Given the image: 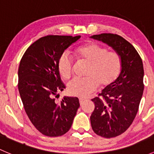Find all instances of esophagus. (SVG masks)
Returning <instances> with one entry per match:
<instances>
[{
    "label": "esophagus",
    "instance_id": "34e87169",
    "mask_svg": "<svg viewBox=\"0 0 154 154\" xmlns=\"http://www.w3.org/2000/svg\"><path fill=\"white\" fill-rule=\"evenodd\" d=\"M84 100H85V99H84V98H82V97H80V98H79V101H80V105H81L82 103H83V102L84 101Z\"/></svg>",
    "mask_w": 154,
    "mask_h": 154
}]
</instances>
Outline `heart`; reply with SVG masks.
Here are the masks:
<instances>
[{
  "instance_id": "b5f03b06",
  "label": "heart",
  "mask_w": 154,
  "mask_h": 154,
  "mask_svg": "<svg viewBox=\"0 0 154 154\" xmlns=\"http://www.w3.org/2000/svg\"><path fill=\"white\" fill-rule=\"evenodd\" d=\"M76 58L89 63L86 71L88 77L74 79L68 84V91L71 94L86 97L92 94L98 87L109 86L119 76L122 70V60L117 52L108 51L104 46L94 42L77 47L74 51ZM72 59L64 53L57 61V69L60 76L68 80L73 74Z\"/></svg>"
}]
</instances>
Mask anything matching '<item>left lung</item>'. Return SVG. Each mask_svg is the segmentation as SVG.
Masks as SVG:
<instances>
[{"mask_svg":"<svg viewBox=\"0 0 154 154\" xmlns=\"http://www.w3.org/2000/svg\"><path fill=\"white\" fill-rule=\"evenodd\" d=\"M91 38L111 46L122 60L119 77L91 99V128L98 136L109 139L125 133L137 114L144 91L143 63L135 48L121 35L101 33Z\"/></svg>","mask_w":154,"mask_h":154,"instance_id":"obj_1","label":"left lung"}]
</instances>
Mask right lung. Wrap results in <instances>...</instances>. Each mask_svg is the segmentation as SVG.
I'll return each instance as SVG.
<instances>
[{
	"instance_id": "1",
	"label": "right lung",
	"mask_w": 154,
	"mask_h": 154,
	"mask_svg": "<svg viewBox=\"0 0 154 154\" xmlns=\"http://www.w3.org/2000/svg\"><path fill=\"white\" fill-rule=\"evenodd\" d=\"M80 38L42 37L27 48L20 62L18 87L24 110L34 127L45 136L57 137L67 133L80 106L77 97L56 100L57 92L66 88L57 69L58 59Z\"/></svg>"
}]
</instances>
